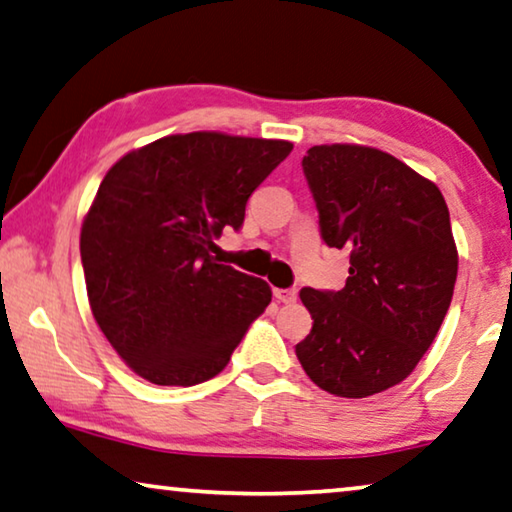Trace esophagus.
<instances>
[{
  "mask_svg": "<svg viewBox=\"0 0 512 512\" xmlns=\"http://www.w3.org/2000/svg\"><path fill=\"white\" fill-rule=\"evenodd\" d=\"M273 296H276L278 303H294L296 301L294 289H273Z\"/></svg>",
  "mask_w": 512,
  "mask_h": 512,
  "instance_id": "esophagus-1",
  "label": "esophagus"
}]
</instances>
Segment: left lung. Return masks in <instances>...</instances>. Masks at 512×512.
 <instances>
[{
    "label": "left lung",
    "instance_id": "1",
    "mask_svg": "<svg viewBox=\"0 0 512 512\" xmlns=\"http://www.w3.org/2000/svg\"><path fill=\"white\" fill-rule=\"evenodd\" d=\"M303 174L329 248L349 250L340 292L303 287L312 331L296 356L326 393L368 398L407 379L437 338L457 278L441 190L386 151L319 144Z\"/></svg>",
    "mask_w": 512,
    "mask_h": 512
}]
</instances>
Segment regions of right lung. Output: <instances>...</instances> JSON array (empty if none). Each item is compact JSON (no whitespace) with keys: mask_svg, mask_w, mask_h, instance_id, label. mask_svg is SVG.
<instances>
[{"mask_svg":"<svg viewBox=\"0 0 512 512\" xmlns=\"http://www.w3.org/2000/svg\"><path fill=\"white\" fill-rule=\"evenodd\" d=\"M294 144L213 131L128 151L98 186L80 232L96 324L135 375L158 386L216 377L271 287L211 250L239 230L253 190Z\"/></svg>","mask_w":512,"mask_h":512,"instance_id":"1","label":"right lung"}]
</instances>
